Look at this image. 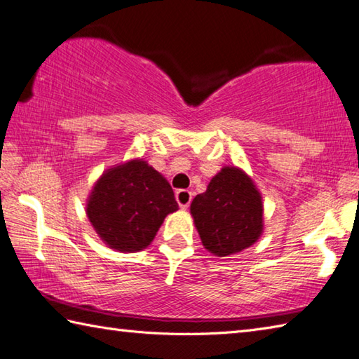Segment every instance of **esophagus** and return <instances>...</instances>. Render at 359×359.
I'll return each instance as SVG.
<instances>
[{"instance_id":"esophagus-1","label":"esophagus","mask_w":359,"mask_h":359,"mask_svg":"<svg viewBox=\"0 0 359 359\" xmlns=\"http://www.w3.org/2000/svg\"><path fill=\"white\" fill-rule=\"evenodd\" d=\"M175 196H177V201L182 209H187L190 206V201H192V192H190V190L180 189L178 192L175 194Z\"/></svg>"}]
</instances>
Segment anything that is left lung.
I'll list each match as a JSON object with an SVG mask.
<instances>
[{
	"label": "left lung",
	"instance_id": "obj_1",
	"mask_svg": "<svg viewBox=\"0 0 359 359\" xmlns=\"http://www.w3.org/2000/svg\"><path fill=\"white\" fill-rule=\"evenodd\" d=\"M203 246L218 257L237 254L257 241L263 228V204L251 178L224 167L208 190L190 204Z\"/></svg>",
	"mask_w": 359,
	"mask_h": 359
}]
</instances>
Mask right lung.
Masks as SVG:
<instances>
[{
    "label": "right lung",
    "instance_id": "right-lung-1",
    "mask_svg": "<svg viewBox=\"0 0 359 359\" xmlns=\"http://www.w3.org/2000/svg\"><path fill=\"white\" fill-rule=\"evenodd\" d=\"M177 209L169 182L147 163L135 159L102 175L86 214L109 248L141 251L155 238L164 218Z\"/></svg>",
    "mask_w": 359,
    "mask_h": 359
}]
</instances>
